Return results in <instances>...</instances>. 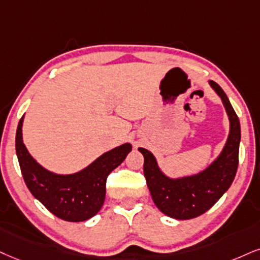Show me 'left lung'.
<instances>
[{
  "mask_svg": "<svg viewBox=\"0 0 260 260\" xmlns=\"http://www.w3.org/2000/svg\"><path fill=\"white\" fill-rule=\"evenodd\" d=\"M210 85L222 99L230 131L222 153L206 170L189 177L172 179L160 171L149 150L139 148L145 158L143 174L153 201L162 213L175 219H191L210 210L228 190L238 171L241 140L239 118L223 89L213 81H210Z\"/></svg>",
  "mask_w": 260,
  "mask_h": 260,
  "instance_id": "8db88e82",
  "label": "left lung"
}]
</instances>
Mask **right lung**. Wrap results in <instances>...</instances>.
<instances>
[{
    "mask_svg": "<svg viewBox=\"0 0 260 260\" xmlns=\"http://www.w3.org/2000/svg\"><path fill=\"white\" fill-rule=\"evenodd\" d=\"M22 119L18 124L15 149L22 177L31 194L54 216L67 222H83L95 216L104 205L108 175L131 152L130 143L106 152L77 174L56 175L42 168L27 152L22 142Z\"/></svg>",
    "mask_w": 260,
    "mask_h": 260,
    "instance_id": "add662e5",
    "label": "right lung"
}]
</instances>
